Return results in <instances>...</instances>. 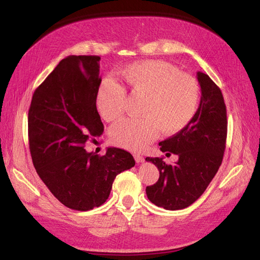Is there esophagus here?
Masks as SVG:
<instances>
[{"label": "esophagus", "mask_w": 260, "mask_h": 260, "mask_svg": "<svg viewBox=\"0 0 260 260\" xmlns=\"http://www.w3.org/2000/svg\"><path fill=\"white\" fill-rule=\"evenodd\" d=\"M133 157H135V159H136V161H137L138 164L144 161V157L141 156L140 154H135V155H133Z\"/></svg>", "instance_id": "1"}]
</instances>
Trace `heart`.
I'll return each instance as SVG.
<instances>
[{"label":"heart","mask_w":260,"mask_h":260,"mask_svg":"<svg viewBox=\"0 0 260 260\" xmlns=\"http://www.w3.org/2000/svg\"><path fill=\"white\" fill-rule=\"evenodd\" d=\"M122 86L105 79L95 95L98 112L106 121L123 114L125 90L131 96L142 98L139 119H122L109 131L112 142L139 152L158 133L175 135L193 119L201 100V88L194 77L161 60H142L123 67L118 73Z\"/></svg>","instance_id":"b5f03b06"}]
</instances>
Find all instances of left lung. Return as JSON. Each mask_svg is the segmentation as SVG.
Instances as JSON below:
<instances>
[{"label":"left lung","instance_id":"1","mask_svg":"<svg viewBox=\"0 0 260 260\" xmlns=\"http://www.w3.org/2000/svg\"><path fill=\"white\" fill-rule=\"evenodd\" d=\"M202 96L193 119L175 136L159 142L160 151L178 155L174 165L146 157L159 170V179L146 186L147 199L167 210L186 208L205 192L222 162L226 140V108L221 90L199 72Z\"/></svg>","mask_w":260,"mask_h":260}]
</instances>
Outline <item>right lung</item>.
Instances as JSON below:
<instances>
[{
  "label": "right lung",
  "mask_w": 260,
  "mask_h": 260,
  "mask_svg": "<svg viewBox=\"0 0 260 260\" xmlns=\"http://www.w3.org/2000/svg\"><path fill=\"white\" fill-rule=\"evenodd\" d=\"M100 59H61L36 89L28 113L29 148L39 177L61 204L80 211L104 204L116 176L136 165L121 148L108 147L104 156L84 149L104 131L95 105Z\"/></svg>",
  "instance_id": "right-lung-1"
}]
</instances>
